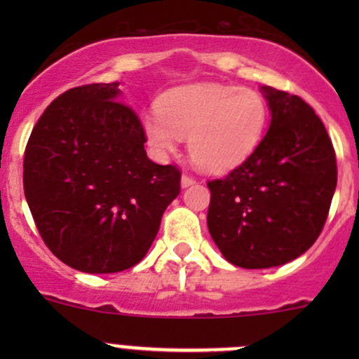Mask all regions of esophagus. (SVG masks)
I'll list each match as a JSON object with an SVG mask.
<instances>
[{
  "label": "esophagus",
  "instance_id": "1",
  "mask_svg": "<svg viewBox=\"0 0 359 359\" xmlns=\"http://www.w3.org/2000/svg\"><path fill=\"white\" fill-rule=\"evenodd\" d=\"M193 184H194L193 177L187 175V173H184L182 179H180V186H182V187H189V186H193Z\"/></svg>",
  "mask_w": 359,
  "mask_h": 359
}]
</instances>
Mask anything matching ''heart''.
Masks as SVG:
<instances>
[{
    "mask_svg": "<svg viewBox=\"0 0 359 359\" xmlns=\"http://www.w3.org/2000/svg\"><path fill=\"white\" fill-rule=\"evenodd\" d=\"M267 118L266 100L255 90L198 83L165 93L158 112L142 118V130L156 153H173L179 139H187L194 165L222 173L252 156Z\"/></svg>",
    "mask_w": 359,
    "mask_h": 359,
    "instance_id": "b5f03b06",
    "label": "heart"
}]
</instances>
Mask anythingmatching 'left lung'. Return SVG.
Wrapping results in <instances>:
<instances>
[{"mask_svg":"<svg viewBox=\"0 0 359 359\" xmlns=\"http://www.w3.org/2000/svg\"><path fill=\"white\" fill-rule=\"evenodd\" d=\"M260 90L269 130L247 161L208 182L210 236L224 259L245 269L283 266L313 247L337 187L334 146L313 107Z\"/></svg>","mask_w":359,"mask_h":359,"instance_id":"8db88e82","label":"left lung"}]
</instances>
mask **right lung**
<instances>
[{
  "label": "right lung",
  "instance_id": "1",
  "mask_svg": "<svg viewBox=\"0 0 359 359\" xmlns=\"http://www.w3.org/2000/svg\"><path fill=\"white\" fill-rule=\"evenodd\" d=\"M119 83L57 97L29 137L24 193L50 252L72 269L119 273L156 238L180 172L147 158L142 125L119 102Z\"/></svg>",
  "mask_w": 359,
  "mask_h": 359
}]
</instances>
